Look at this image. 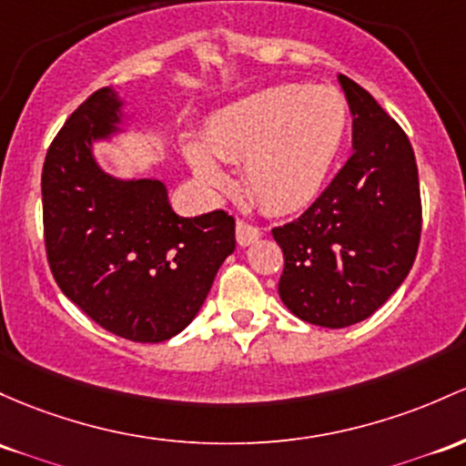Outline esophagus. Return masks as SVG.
Returning a JSON list of instances; mask_svg holds the SVG:
<instances>
[{"label": "esophagus", "mask_w": 466, "mask_h": 466, "mask_svg": "<svg viewBox=\"0 0 466 466\" xmlns=\"http://www.w3.org/2000/svg\"><path fill=\"white\" fill-rule=\"evenodd\" d=\"M260 238V229L254 228V225L245 223V221H237V241L238 245H243V248H248V245L257 243Z\"/></svg>", "instance_id": "esophagus-1"}]
</instances>
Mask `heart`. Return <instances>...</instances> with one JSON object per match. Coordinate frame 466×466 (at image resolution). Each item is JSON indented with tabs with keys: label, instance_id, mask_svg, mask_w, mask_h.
<instances>
[{
	"label": "heart",
	"instance_id": "1",
	"mask_svg": "<svg viewBox=\"0 0 466 466\" xmlns=\"http://www.w3.org/2000/svg\"><path fill=\"white\" fill-rule=\"evenodd\" d=\"M350 130V104L331 86L285 84L245 96L218 112L201 141L186 146L192 175L223 190L243 163L245 187L276 214L309 206L323 190Z\"/></svg>",
	"mask_w": 466,
	"mask_h": 466
}]
</instances>
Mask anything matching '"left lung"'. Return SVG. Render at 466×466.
<instances>
[{
  "instance_id": "left-lung-1",
  "label": "left lung",
  "mask_w": 466,
  "mask_h": 466,
  "mask_svg": "<svg viewBox=\"0 0 466 466\" xmlns=\"http://www.w3.org/2000/svg\"><path fill=\"white\" fill-rule=\"evenodd\" d=\"M354 155L296 221L274 228L285 257L279 294L311 325L370 319L402 285L420 243V183L402 127L365 88L339 75Z\"/></svg>"
}]
</instances>
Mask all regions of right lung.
<instances>
[{"instance_id": "obj_1", "label": "right lung", "mask_w": 466, "mask_h": 466, "mask_svg": "<svg viewBox=\"0 0 466 466\" xmlns=\"http://www.w3.org/2000/svg\"><path fill=\"white\" fill-rule=\"evenodd\" d=\"M119 92L101 88L66 121L44 161V237L55 280L95 323L121 339L161 342L201 309L234 252L223 209L183 218L161 178L104 170L96 143L126 135L135 116Z\"/></svg>"}]
</instances>
